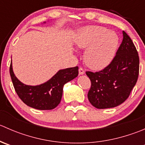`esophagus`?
I'll return each instance as SVG.
<instances>
[{"mask_svg": "<svg viewBox=\"0 0 145 145\" xmlns=\"http://www.w3.org/2000/svg\"><path fill=\"white\" fill-rule=\"evenodd\" d=\"M78 72H79V75H83V74H85L84 70H83L82 68H79V69H78Z\"/></svg>", "mask_w": 145, "mask_h": 145, "instance_id": "esophagus-1", "label": "esophagus"}]
</instances>
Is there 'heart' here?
Masks as SVG:
<instances>
[{"mask_svg": "<svg viewBox=\"0 0 145 145\" xmlns=\"http://www.w3.org/2000/svg\"><path fill=\"white\" fill-rule=\"evenodd\" d=\"M76 45L86 49L85 63L93 70H101L112 62L118 44L116 33L99 26H90L78 30L75 39Z\"/></svg>", "mask_w": 145, "mask_h": 145, "instance_id": "1", "label": "heart"}]
</instances>
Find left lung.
<instances>
[{
  "label": "left lung",
  "instance_id": "obj_1",
  "mask_svg": "<svg viewBox=\"0 0 145 145\" xmlns=\"http://www.w3.org/2000/svg\"><path fill=\"white\" fill-rule=\"evenodd\" d=\"M139 56L134 43L123 31V40L110 64L98 72L86 71L91 81L88 98L97 109L117 106L125 102L139 75Z\"/></svg>",
  "mask_w": 145,
  "mask_h": 145
}]
</instances>
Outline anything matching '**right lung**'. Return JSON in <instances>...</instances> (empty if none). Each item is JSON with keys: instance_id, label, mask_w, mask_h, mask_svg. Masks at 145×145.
<instances>
[{"instance_id": "add662e5", "label": "right lung", "mask_w": 145, "mask_h": 145, "mask_svg": "<svg viewBox=\"0 0 145 145\" xmlns=\"http://www.w3.org/2000/svg\"><path fill=\"white\" fill-rule=\"evenodd\" d=\"M10 74L14 90L24 104L39 110H50L55 109L62 100L64 84L77 77L78 67L59 70L50 79L38 86L22 83L13 72L12 61Z\"/></svg>"}]
</instances>
